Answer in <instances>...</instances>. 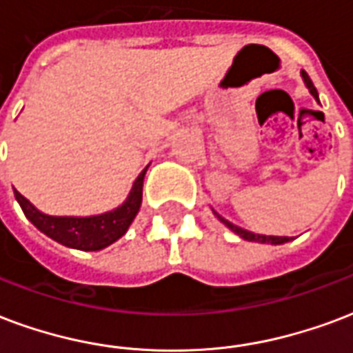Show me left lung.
<instances>
[{
	"instance_id": "1",
	"label": "left lung",
	"mask_w": 353,
	"mask_h": 353,
	"mask_svg": "<svg viewBox=\"0 0 353 353\" xmlns=\"http://www.w3.org/2000/svg\"><path fill=\"white\" fill-rule=\"evenodd\" d=\"M301 74H303V80H305V83H307V88H309V90H310V93H312V95H314L316 99H318V91H316L314 83H312V80H310V78H309V74H307L305 70H303ZM215 215H216V213H215ZM216 216H219V219H221V221H223V223L226 224V226H228L230 230H232V232H236L237 236L243 237V239H247V241L271 243V245H281V243L290 241V237H281V236H260V234H252V232H249V230H243V228H239V226H236V224H232V223H230V221H226V219H223V216H221V215H216Z\"/></svg>"
}]
</instances>
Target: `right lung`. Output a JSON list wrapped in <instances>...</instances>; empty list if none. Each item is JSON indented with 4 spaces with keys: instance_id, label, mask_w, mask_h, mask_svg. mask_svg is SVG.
I'll use <instances>...</instances> for the list:
<instances>
[{
    "instance_id": "add662e5",
    "label": "right lung",
    "mask_w": 353,
    "mask_h": 353,
    "mask_svg": "<svg viewBox=\"0 0 353 353\" xmlns=\"http://www.w3.org/2000/svg\"><path fill=\"white\" fill-rule=\"evenodd\" d=\"M143 176H145V170H142V174L137 177L129 198L125 200L121 208L97 216L44 215L35 210L18 190H14V196L22 208L23 215L54 241L61 243L70 249L101 250L123 236L132 223V219L137 216L140 203H142Z\"/></svg>"
}]
</instances>
